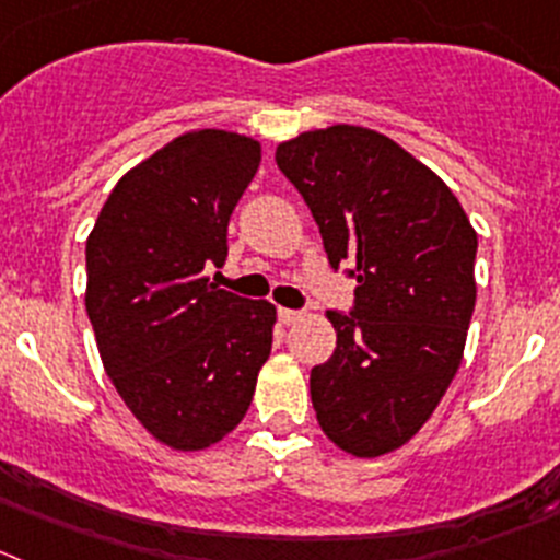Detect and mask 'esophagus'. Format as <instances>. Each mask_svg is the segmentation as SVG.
<instances>
[{"label": "esophagus", "instance_id": "34e87169", "mask_svg": "<svg viewBox=\"0 0 560 560\" xmlns=\"http://www.w3.org/2000/svg\"><path fill=\"white\" fill-rule=\"evenodd\" d=\"M302 316H305L302 311H291V307H277V318H280L283 324H296Z\"/></svg>", "mask_w": 560, "mask_h": 560}]
</instances>
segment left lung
<instances>
[{
    "instance_id": "obj_1",
    "label": "left lung",
    "mask_w": 560,
    "mask_h": 560,
    "mask_svg": "<svg viewBox=\"0 0 560 560\" xmlns=\"http://www.w3.org/2000/svg\"><path fill=\"white\" fill-rule=\"evenodd\" d=\"M275 162L311 209L329 266L354 260V305L327 311L338 346L311 371L318 425L354 456L396 451L462 363L476 231L443 180L371 129L305 131L277 145Z\"/></svg>"
}]
</instances>
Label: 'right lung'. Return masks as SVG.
Segmentation results:
<instances>
[{"label":"right lung","mask_w":560,"mask_h":560,"mask_svg":"<svg viewBox=\"0 0 560 560\" xmlns=\"http://www.w3.org/2000/svg\"><path fill=\"white\" fill-rule=\"evenodd\" d=\"M260 164L231 131L178 137L117 180L88 238V316L101 360L159 443L200 451L249 409L275 305L217 289L228 222Z\"/></svg>","instance_id":"1"}]
</instances>
